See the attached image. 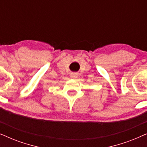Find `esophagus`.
<instances>
[{
    "instance_id": "1",
    "label": "esophagus",
    "mask_w": 147,
    "mask_h": 147,
    "mask_svg": "<svg viewBox=\"0 0 147 147\" xmlns=\"http://www.w3.org/2000/svg\"><path fill=\"white\" fill-rule=\"evenodd\" d=\"M70 77L73 78H76L78 77V74L77 73H71L70 74Z\"/></svg>"
}]
</instances>
